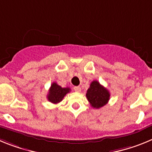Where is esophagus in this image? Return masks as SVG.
<instances>
[{
  "instance_id": "34e87169",
  "label": "esophagus",
  "mask_w": 152,
  "mask_h": 152,
  "mask_svg": "<svg viewBox=\"0 0 152 152\" xmlns=\"http://www.w3.org/2000/svg\"><path fill=\"white\" fill-rule=\"evenodd\" d=\"M74 90H75V91H76V92H80V87H78V86H76V87H75L74 88Z\"/></svg>"
}]
</instances>
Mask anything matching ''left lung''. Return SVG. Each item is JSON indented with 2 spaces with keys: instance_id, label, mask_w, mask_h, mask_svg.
<instances>
[{
  "instance_id": "obj_1",
  "label": "left lung",
  "mask_w": 152,
  "mask_h": 152,
  "mask_svg": "<svg viewBox=\"0 0 152 152\" xmlns=\"http://www.w3.org/2000/svg\"><path fill=\"white\" fill-rule=\"evenodd\" d=\"M86 96L91 107L99 109L108 103L110 94L97 80H93L87 91Z\"/></svg>"
}]
</instances>
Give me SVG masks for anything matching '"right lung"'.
I'll use <instances>...</instances> for the list:
<instances>
[{"label":"right lung","mask_w":152,"mask_h":152,"mask_svg":"<svg viewBox=\"0 0 152 152\" xmlns=\"http://www.w3.org/2000/svg\"><path fill=\"white\" fill-rule=\"evenodd\" d=\"M70 91L71 89L69 88H61L57 83L53 82L49 90L47 99L52 103H58Z\"/></svg>","instance_id":"1"}]
</instances>
